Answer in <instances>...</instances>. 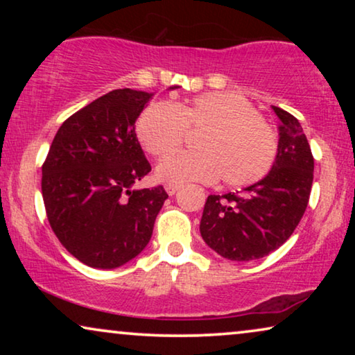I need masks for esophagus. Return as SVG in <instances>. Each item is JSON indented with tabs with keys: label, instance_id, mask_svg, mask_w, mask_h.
Wrapping results in <instances>:
<instances>
[{
	"label": "esophagus",
	"instance_id": "obj_1",
	"mask_svg": "<svg viewBox=\"0 0 355 355\" xmlns=\"http://www.w3.org/2000/svg\"><path fill=\"white\" fill-rule=\"evenodd\" d=\"M164 189H166L168 196H174V193L179 191V186H174V184H168V186L164 187Z\"/></svg>",
	"mask_w": 355,
	"mask_h": 355
}]
</instances>
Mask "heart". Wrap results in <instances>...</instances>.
<instances>
[{
    "label": "heart",
    "instance_id": "heart-1",
    "mask_svg": "<svg viewBox=\"0 0 355 355\" xmlns=\"http://www.w3.org/2000/svg\"><path fill=\"white\" fill-rule=\"evenodd\" d=\"M137 137L153 158L171 157L189 132L203 130L198 153H182L157 168L168 184L221 182L241 189L263 179L278 157V137L249 100L231 92L202 94L184 103L153 101L137 119Z\"/></svg>",
    "mask_w": 355,
    "mask_h": 355
}]
</instances>
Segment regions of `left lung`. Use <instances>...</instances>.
Wrapping results in <instances>:
<instances>
[{
    "mask_svg": "<svg viewBox=\"0 0 355 355\" xmlns=\"http://www.w3.org/2000/svg\"><path fill=\"white\" fill-rule=\"evenodd\" d=\"M279 119L278 157L261 181L244 192L208 196L200 221L207 245L234 261L257 260L284 244L307 208L313 155L302 125L273 106Z\"/></svg>",
    "mask_w": 355,
    "mask_h": 355,
    "instance_id": "8db88e82",
    "label": "left lung"
}]
</instances>
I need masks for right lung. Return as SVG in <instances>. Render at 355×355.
Returning <instances> with one entry per match:
<instances>
[{
  "mask_svg": "<svg viewBox=\"0 0 355 355\" xmlns=\"http://www.w3.org/2000/svg\"><path fill=\"white\" fill-rule=\"evenodd\" d=\"M152 95L118 89L84 106L58 129L42 166L51 230L92 268H116L139 255L168 198L163 186L132 187L152 171L135 135Z\"/></svg>",
  "mask_w": 355,
  "mask_h": 355,
  "instance_id": "obj_1",
  "label": "right lung"
}]
</instances>
